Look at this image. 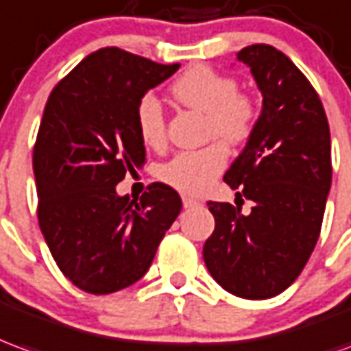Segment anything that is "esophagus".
Returning <instances> with one entry per match:
<instances>
[{"label":"esophagus","mask_w":351,"mask_h":351,"mask_svg":"<svg viewBox=\"0 0 351 351\" xmlns=\"http://www.w3.org/2000/svg\"><path fill=\"white\" fill-rule=\"evenodd\" d=\"M182 205L184 209H192V207H197V205H199V201L193 199L190 195H182Z\"/></svg>","instance_id":"esophagus-1"}]
</instances>
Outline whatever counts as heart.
<instances>
[{"instance_id": "1", "label": "heart", "mask_w": 351, "mask_h": 351, "mask_svg": "<svg viewBox=\"0 0 351 351\" xmlns=\"http://www.w3.org/2000/svg\"><path fill=\"white\" fill-rule=\"evenodd\" d=\"M173 97L186 108L207 114V134L237 144L249 138L256 110L249 97L237 93L234 77L195 66L173 83ZM136 131L150 148L165 144V114L156 95H144L136 104ZM228 163V150L215 142L203 150L180 152L159 169V178L184 193H199Z\"/></svg>"}]
</instances>
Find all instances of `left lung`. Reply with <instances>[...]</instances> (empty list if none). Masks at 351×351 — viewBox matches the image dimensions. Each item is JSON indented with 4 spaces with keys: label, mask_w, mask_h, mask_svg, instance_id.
I'll use <instances>...</instances> for the list:
<instances>
[{
    "label": "left lung",
    "mask_w": 351,
    "mask_h": 351,
    "mask_svg": "<svg viewBox=\"0 0 351 351\" xmlns=\"http://www.w3.org/2000/svg\"><path fill=\"white\" fill-rule=\"evenodd\" d=\"M237 60L251 68L262 110L224 182L254 205L243 215L207 203L215 232L203 261L228 293L264 300L300 276L317 243L332 178L330 133L317 93L289 56L258 43Z\"/></svg>",
    "instance_id": "obj_1"
}]
</instances>
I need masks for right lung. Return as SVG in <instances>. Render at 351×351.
Returning <instances> with one entry per match:
<instances>
[{"mask_svg":"<svg viewBox=\"0 0 351 351\" xmlns=\"http://www.w3.org/2000/svg\"><path fill=\"white\" fill-rule=\"evenodd\" d=\"M178 68L99 49L45 104L34 146L39 228L60 271L85 293L110 295L136 283L182 209L167 184H150L141 201L116 192L146 163L138 100Z\"/></svg>","mask_w":351,"mask_h":351,"instance_id":"1","label":"right lung"}]
</instances>
